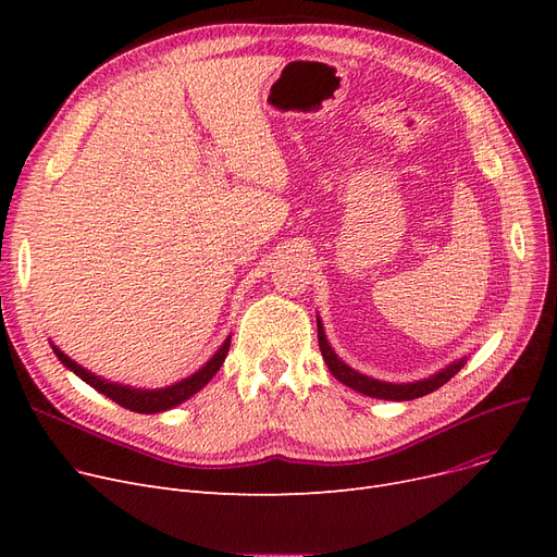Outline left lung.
Returning a JSON list of instances; mask_svg holds the SVG:
<instances>
[{
	"label": "left lung",
	"instance_id": "1",
	"mask_svg": "<svg viewBox=\"0 0 557 557\" xmlns=\"http://www.w3.org/2000/svg\"><path fill=\"white\" fill-rule=\"evenodd\" d=\"M318 345L320 352H323V359L327 363V368L332 370V374L338 379L341 384L355 388L368 397H376V399H393V401H404V399H416V397H424L433 391H437L441 386H445L449 379L465 366V359L451 363L449 368H445L443 372H437L424 382H416V384H386V382H376V379H370L357 370H352L349 366H345L334 352L325 338L323 332V323L318 320Z\"/></svg>",
	"mask_w": 557,
	"mask_h": 557
}]
</instances>
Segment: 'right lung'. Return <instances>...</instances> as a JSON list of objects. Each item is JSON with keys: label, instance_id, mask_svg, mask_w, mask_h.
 Segmentation results:
<instances>
[{"label": "right lung", "instance_id": "1", "mask_svg": "<svg viewBox=\"0 0 557 557\" xmlns=\"http://www.w3.org/2000/svg\"><path fill=\"white\" fill-rule=\"evenodd\" d=\"M51 347H53L55 357L61 359V363H65L70 370H74L85 384H90L101 395L110 397L112 401H116L124 408H131V411H135V413H160V411H166V408H173V406H178L181 401L189 399L194 393H198L205 384L210 382V379L219 372V368L223 366V361L227 357L230 338L221 345L219 352L208 363H205L198 372L183 379V382H178V384H173L169 388H160V391H141V388H128V386L106 382V379H99L92 372H87L85 368H81L76 361H72L67 355H63L55 345H51Z\"/></svg>", "mask_w": 557, "mask_h": 557}]
</instances>
